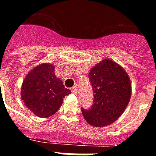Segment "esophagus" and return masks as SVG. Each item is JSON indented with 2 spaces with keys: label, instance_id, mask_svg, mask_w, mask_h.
I'll list each match as a JSON object with an SVG mask.
<instances>
[{
  "label": "esophagus",
  "instance_id": "esophagus-1",
  "mask_svg": "<svg viewBox=\"0 0 156 156\" xmlns=\"http://www.w3.org/2000/svg\"><path fill=\"white\" fill-rule=\"evenodd\" d=\"M71 91L73 94H77L78 93V88L77 87H73V88H71Z\"/></svg>",
  "mask_w": 156,
  "mask_h": 156
}]
</instances>
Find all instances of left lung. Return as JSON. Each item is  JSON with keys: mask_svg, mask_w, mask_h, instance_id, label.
I'll return each instance as SVG.
<instances>
[{"mask_svg": "<svg viewBox=\"0 0 156 156\" xmlns=\"http://www.w3.org/2000/svg\"><path fill=\"white\" fill-rule=\"evenodd\" d=\"M94 91V104L88 109L82 108L85 120L94 127H104L120 117L131 97L129 75L120 65L105 59L88 73Z\"/></svg>", "mask_w": 156, "mask_h": 156, "instance_id": "left-lung-1", "label": "left lung"}]
</instances>
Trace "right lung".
I'll use <instances>...</instances> for the list:
<instances>
[{
	"label": "right lung",
	"mask_w": 156,
	"mask_h": 156,
	"mask_svg": "<svg viewBox=\"0 0 156 156\" xmlns=\"http://www.w3.org/2000/svg\"><path fill=\"white\" fill-rule=\"evenodd\" d=\"M54 66L44 62L30 71L22 85V99L35 115L48 118L54 115L71 91L56 77Z\"/></svg>",
	"instance_id": "right-lung-1"
}]
</instances>
